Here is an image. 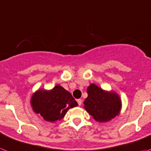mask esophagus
I'll return each mask as SVG.
<instances>
[{
  "mask_svg": "<svg viewBox=\"0 0 151 151\" xmlns=\"http://www.w3.org/2000/svg\"><path fill=\"white\" fill-rule=\"evenodd\" d=\"M77 103H78V105H79V106H81V105L82 104V99H77Z\"/></svg>",
  "mask_w": 151,
  "mask_h": 151,
  "instance_id": "1",
  "label": "esophagus"
}]
</instances>
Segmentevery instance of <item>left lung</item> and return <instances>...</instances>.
<instances>
[{"instance_id": "1", "label": "left lung", "mask_w": 151, "mask_h": 151, "mask_svg": "<svg viewBox=\"0 0 151 151\" xmlns=\"http://www.w3.org/2000/svg\"><path fill=\"white\" fill-rule=\"evenodd\" d=\"M87 93L84 108L97 122H107L119 113L121 100L117 94L104 91L93 83L87 88Z\"/></svg>"}]
</instances>
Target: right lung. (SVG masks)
Masks as SVG:
<instances>
[{
    "label": "right lung",
    "mask_w": 151,
    "mask_h": 151,
    "mask_svg": "<svg viewBox=\"0 0 151 151\" xmlns=\"http://www.w3.org/2000/svg\"><path fill=\"white\" fill-rule=\"evenodd\" d=\"M31 105L34 112L40 114L45 121L55 122L78 104L69 92L57 85L50 91L38 90L32 96Z\"/></svg>",
    "instance_id": "1"
}]
</instances>
